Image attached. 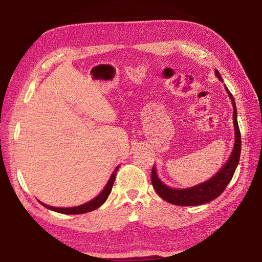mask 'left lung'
I'll use <instances>...</instances> for the list:
<instances>
[{
	"instance_id": "obj_1",
	"label": "left lung",
	"mask_w": 262,
	"mask_h": 262,
	"mask_svg": "<svg viewBox=\"0 0 262 262\" xmlns=\"http://www.w3.org/2000/svg\"><path fill=\"white\" fill-rule=\"evenodd\" d=\"M217 78H220L222 81V77L220 73L215 72ZM225 90H227L230 99L232 101V107H233V125H234V145L233 150L228 162L224 164L223 167L217 172V173L210 178L209 180L205 181V183L199 184L193 187L185 188V189H177L171 188L163 184V181L158 178L156 168L152 167L151 171V183L155 190L157 194L164 200L167 201L168 203L176 206H200L203 203L210 202L215 200L216 198H219L220 195L224 192L225 187H227L230 180L232 179L236 171L237 165L239 163V157H241L242 151V137H241V130L238 127L237 121V108L236 103H234L233 96L231 92L229 91V89L225 85Z\"/></svg>"
}]
</instances>
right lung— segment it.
I'll list each match as a JSON object with an SVG mask.
<instances>
[{
  "label": "right lung",
  "instance_id": "1",
  "mask_svg": "<svg viewBox=\"0 0 262 262\" xmlns=\"http://www.w3.org/2000/svg\"><path fill=\"white\" fill-rule=\"evenodd\" d=\"M119 166L115 167L114 172L111 176V178L108 180V183L106 184L105 188L101 190V193L98 195V196H96L94 200L89 201L86 203H84V205L81 206H77V207H72V208H56V207H51V206H47L45 203H41V205L47 208V209L53 210V211H56V212H61V214H67V215H78V214H84V212H89V211H92L97 209V208H99L103 203L107 200L108 195L111 193V190H112L113 187V184H114V180H115V174H117V171H118Z\"/></svg>",
  "mask_w": 262,
  "mask_h": 262
}]
</instances>
